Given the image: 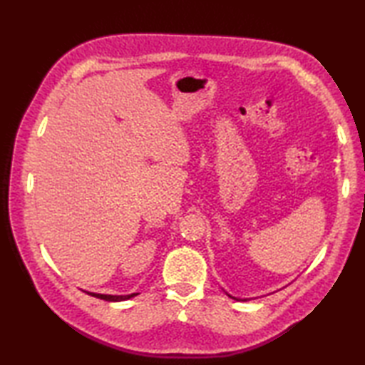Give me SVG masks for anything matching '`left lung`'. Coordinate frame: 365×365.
I'll list each match as a JSON object with an SVG mask.
<instances>
[{
	"label": "left lung",
	"mask_w": 365,
	"mask_h": 365,
	"mask_svg": "<svg viewBox=\"0 0 365 365\" xmlns=\"http://www.w3.org/2000/svg\"><path fill=\"white\" fill-rule=\"evenodd\" d=\"M227 294H229V293H227ZM229 297H230V298H234V299H237V301H240L238 298H235V297H232V294H229ZM242 301H246V299H242Z\"/></svg>",
	"instance_id": "obj_1"
}]
</instances>
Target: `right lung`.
Segmentation results:
<instances>
[{
  "label": "right lung",
  "mask_w": 365,
  "mask_h": 365,
  "mask_svg": "<svg viewBox=\"0 0 365 365\" xmlns=\"http://www.w3.org/2000/svg\"><path fill=\"white\" fill-rule=\"evenodd\" d=\"M91 297H96L100 299H105V301H113V302H118V301H125L136 297L139 293H130V294H103V293H94V292H86Z\"/></svg>",
  "instance_id": "right-lung-1"
}]
</instances>
